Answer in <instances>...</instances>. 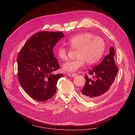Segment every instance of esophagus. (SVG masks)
Listing matches in <instances>:
<instances>
[{
  "label": "esophagus",
  "instance_id": "34e87169",
  "mask_svg": "<svg viewBox=\"0 0 135 135\" xmlns=\"http://www.w3.org/2000/svg\"><path fill=\"white\" fill-rule=\"evenodd\" d=\"M67 75H68L70 77H74L77 75V74L76 73H67Z\"/></svg>",
  "mask_w": 135,
  "mask_h": 135
}]
</instances>
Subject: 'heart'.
<instances>
[{"mask_svg": "<svg viewBox=\"0 0 135 135\" xmlns=\"http://www.w3.org/2000/svg\"><path fill=\"white\" fill-rule=\"evenodd\" d=\"M67 44L72 49L77 50L74 60L68 61L62 65V69L68 72H74L86 63L88 65L95 64L101 59L104 52L105 42L102 37H95L90 33L77 34L71 37ZM61 60L67 59V49L63 45H59L55 52Z\"/></svg>", "mask_w": 135, "mask_h": 135, "instance_id": "heart-1", "label": "heart"}]
</instances>
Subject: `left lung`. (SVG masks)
Listing matches in <instances>:
<instances>
[{
  "instance_id": "left-lung-1",
  "label": "left lung",
  "mask_w": 135,
  "mask_h": 135,
  "mask_svg": "<svg viewBox=\"0 0 135 135\" xmlns=\"http://www.w3.org/2000/svg\"><path fill=\"white\" fill-rule=\"evenodd\" d=\"M114 55V49L111 47L109 53L101 63L89 71V74L93 77L90 79L85 76L86 84L81 92L83 98L88 101L95 100L102 98L109 90L118 72Z\"/></svg>"
}]
</instances>
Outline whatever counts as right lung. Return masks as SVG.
<instances>
[{
  "instance_id": "obj_1",
  "label": "right lung",
  "mask_w": 135,
  "mask_h": 135,
  "mask_svg": "<svg viewBox=\"0 0 135 135\" xmlns=\"http://www.w3.org/2000/svg\"><path fill=\"white\" fill-rule=\"evenodd\" d=\"M60 32H40L25 44L17 57L18 78L21 86L30 97L45 102L56 91L58 80L63 74H53L59 68L53 49L61 38Z\"/></svg>"
}]
</instances>
